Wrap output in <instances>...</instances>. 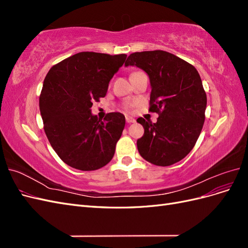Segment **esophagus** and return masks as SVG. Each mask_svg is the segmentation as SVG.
I'll use <instances>...</instances> for the list:
<instances>
[{
    "label": "esophagus",
    "instance_id": "1",
    "mask_svg": "<svg viewBox=\"0 0 248 248\" xmlns=\"http://www.w3.org/2000/svg\"><path fill=\"white\" fill-rule=\"evenodd\" d=\"M126 122L127 123H136V120H134L133 118H131V117H126Z\"/></svg>",
    "mask_w": 248,
    "mask_h": 248
}]
</instances>
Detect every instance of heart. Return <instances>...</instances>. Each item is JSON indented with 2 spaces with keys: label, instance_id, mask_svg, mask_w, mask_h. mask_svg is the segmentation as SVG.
Here are the masks:
<instances>
[{
  "label": "heart",
  "instance_id": "heart-1",
  "mask_svg": "<svg viewBox=\"0 0 248 248\" xmlns=\"http://www.w3.org/2000/svg\"><path fill=\"white\" fill-rule=\"evenodd\" d=\"M136 106V102H127L125 104V109L126 110H131V108Z\"/></svg>",
  "mask_w": 248,
  "mask_h": 248
}]
</instances>
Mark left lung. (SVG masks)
I'll return each mask as SVG.
<instances>
[{
  "label": "left lung",
  "instance_id": "8db88e82",
  "mask_svg": "<svg viewBox=\"0 0 248 248\" xmlns=\"http://www.w3.org/2000/svg\"><path fill=\"white\" fill-rule=\"evenodd\" d=\"M137 66L149 76L152 87L149 111L157 122L139 118L144 136L137 145L150 163L169 167L188 154L205 122L207 95L198 70L184 60L164 50L133 52L125 66Z\"/></svg>",
  "mask_w": 248,
  "mask_h": 248
}]
</instances>
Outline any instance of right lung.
<instances>
[{"mask_svg": "<svg viewBox=\"0 0 248 248\" xmlns=\"http://www.w3.org/2000/svg\"><path fill=\"white\" fill-rule=\"evenodd\" d=\"M126 57L78 52L52 66L44 78L39 97L43 128L55 152L73 169L95 170L114 157L125 117L108 112L102 121L91 108L107 95Z\"/></svg>", "mask_w": 248, "mask_h": 248, "instance_id": "right-lung-1", "label": "right lung"}]
</instances>
